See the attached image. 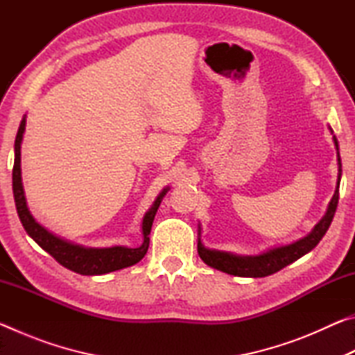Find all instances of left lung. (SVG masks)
Instances as JSON below:
<instances>
[{"label":"left lung","instance_id":"8db88e82","mask_svg":"<svg viewBox=\"0 0 355 355\" xmlns=\"http://www.w3.org/2000/svg\"><path fill=\"white\" fill-rule=\"evenodd\" d=\"M334 142H335L336 150H338V142H336L335 136H334ZM336 156H338V166H340L336 191L332 197V200L329 203L326 216L318 222L313 228V232H311L309 236L299 239V241L293 243L290 245H282V248L272 249L266 252V254L258 255V257H238V255L227 254V252L209 250L203 248L199 239V243H197V252H199L202 260L205 261L208 266L219 269L222 272L238 275V277H266V275L277 272L280 269L288 266V264L299 260L300 257L307 254V252H310L313 248H316V244L321 241L322 236L326 235V232L329 230L330 222H332L336 211V205H338L341 158H340V153H336Z\"/></svg>","mask_w":355,"mask_h":355}]
</instances>
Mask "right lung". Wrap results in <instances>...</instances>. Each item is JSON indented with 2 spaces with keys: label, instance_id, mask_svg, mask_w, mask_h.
<instances>
[{
  "label": "right lung",
  "instance_id": "right-lung-1",
  "mask_svg": "<svg viewBox=\"0 0 355 355\" xmlns=\"http://www.w3.org/2000/svg\"><path fill=\"white\" fill-rule=\"evenodd\" d=\"M25 125H26V120L23 119L15 137V161H14V169H12V189H14L17 213H19V218L21 220L23 227H25L28 235L31 236L42 249L55 258L59 264H62L64 268L70 269V271L83 274V275L107 274V272L117 271V269L133 266V264H136L137 261H141L148 250V244H150L148 235H150V230H152L155 214L158 211L159 203L166 196L167 189L161 192L158 199L155 200L153 207L150 208V211L144 216V220H142L144 243L141 248L128 249V248H120V245H117V248H110V249H87V248H83V245H76V244L64 241V239L51 235L50 232L45 230L40 224H37L26 207L25 192H23V184H21V169H20V144L23 139Z\"/></svg>",
  "mask_w": 355,
  "mask_h": 355
}]
</instances>
